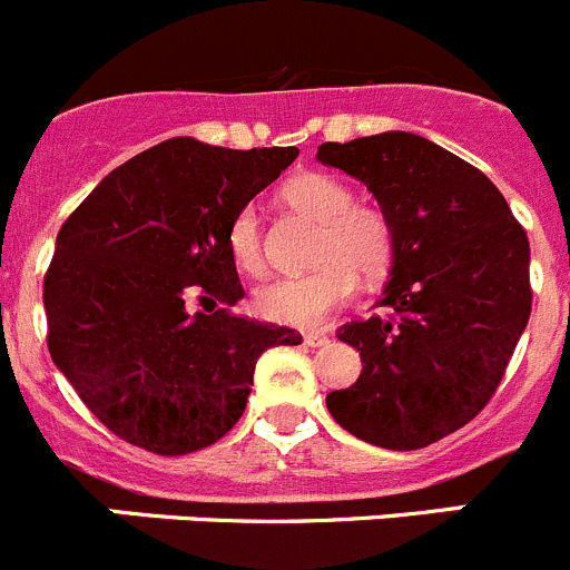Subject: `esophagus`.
<instances>
[{"mask_svg":"<svg viewBox=\"0 0 570 570\" xmlns=\"http://www.w3.org/2000/svg\"><path fill=\"white\" fill-rule=\"evenodd\" d=\"M303 343L309 345V348H317V345H326V343H328V334H323V332H306V334H303Z\"/></svg>","mask_w":570,"mask_h":570,"instance_id":"esophagus-1","label":"esophagus"}]
</instances>
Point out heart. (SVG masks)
I'll return each mask as SVG.
<instances>
[{"label":"heart","mask_w":570,"mask_h":570,"mask_svg":"<svg viewBox=\"0 0 570 570\" xmlns=\"http://www.w3.org/2000/svg\"><path fill=\"white\" fill-rule=\"evenodd\" d=\"M281 199L306 219L321 225L315 264L321 267L297 278H278L261 286L253 306L264 321L281 326L312 328L328 312L343 306L363 278H380L393 258V227L385 210L368 202H354L348 185L328 174L303 171L286 179ZM236 267L247 275H261L267 267L258 213L242 207L227 230Z\"/></svg>","instance_id":"obj_1"}]
</instances>
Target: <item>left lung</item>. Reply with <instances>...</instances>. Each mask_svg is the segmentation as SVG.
I'll use <instances>...</instances> for the list:
<instances>
[{
  "mask_svg": "<svg viewBox=\"0 0 570 570\" xmlns=\"http://www.w3.org/2000/svg\"><path fill=\"white\" fill-rule=\"evenodd\" d=\"M317 159L360 179L393 227L382 312L337 332L363 374L328 393V413L368 444L422 450L501 385L531 315L529 238L487 174L411 131L323 142Z\"/></svg>",
  "mask_w": 570,
  "mask_h": 570,
  "instance_id": "1",
  "label": "left lung"
}]
</instances>
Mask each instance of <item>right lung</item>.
Segmentation results:
<instances>
[{
	"mask_svg": "<svg viewBox=\"0 0 570 570\" xmlns=\"http://www.w3.org/2000/svg\"><path fill=\"white\" fill-rule=\"evenodd\" d=\"M295 157L174 137L100 179L58 230L47 348L129 444L157 455L216 444L247 407L261 354L301 343L295 328L233 315L244 289L227 247L233 216Z\"/></svg>",
	"mask_w": 570,
	"mask_h": 570,
	"instance_id": "add662e5",
	"label": "right lung"
}]
</instances>
